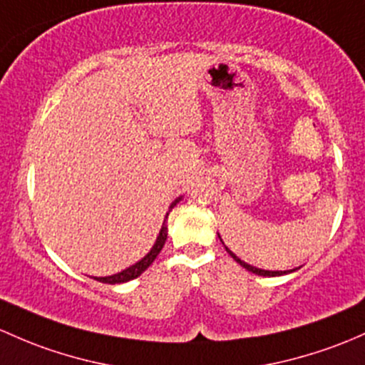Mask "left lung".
Returning <instances> with one entry per match:
<instances>
[{
    "instance_id": "left-lung-1",
    "label": "left lung",
    "mask_w": 365,
    "mask_h": 365,
    "mask_svg": "<svg viewBox=\"0 0 365 365\" xmlns=\"http://www.w3.org/2000/svg\"><path fill=\"white\" fill-rule=\"evenodd\" d=\"M218 237H220V236H218ZM220 241H222V240H220ZM222 243H224V241H222ZM224 247H225V245H224ZM225 250H227L229 255H231L232 259L236 260L237 264H240V266H243L245 269L250 271V273H253V274H259V276H282V274H289V273H292V271H295V269H292V271H266V269H259V267H253V266H250V264L245 262V260H241L240 257L234 255V253H232L231 250H229L227 247H225Z\"/></svg>"
}]
</instances>
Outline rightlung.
<instances>
[{"instance_id":"1","label":"right lung","mask_w":365,"mask_h":365,"mask_svg":"<svg viewBox=\"0 0 365 365\" xmlns=\"http://www.w3.org/2000/svg\"><path fill=\"white\" fill-rule=\"evenodd\" d=\"M180 199H182V197L175 199V202H171L170 208H173V206H175L176 202L180 201ZM166 218H168V213H166ZM166 218H164V222H163V229H160L159 236H157L155 245H153L152 250L148 252L147 255H145L143 259L140 260V262H136V264H134V266L128 267V269L120 271V273H117V274H112V276H101V278H94V279H98V282H101V283H110V285H115V283H125V282H129V279L138 278V276H140L141 273H143V271L147 269V267L150 266V264L153 262V260H155V257L159 255L160 250H163L164 243H166V240H168V225H166Z\"/></svg>"}]
</instances>
